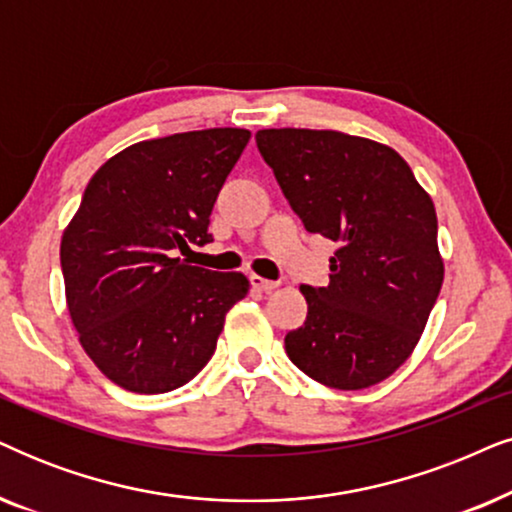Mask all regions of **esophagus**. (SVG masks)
<instances>
[{
	"label": "esophagus",
	"mask_w": 512,
	"mask_h": 512,
	"mask_svg": "<svg viewBox=\"0 0 512 512\" xmlns=\"http://www.w3.org/2000/svg\"><path fill=\"white\" fill-rule=\"evenodd\" d=\"M249 282H251V287H254L256 291H272V289H277V282L265 280V277H258V275H251Z\"/></svg>",
	"instance_id": "esophagus-1"
}]
</instances>
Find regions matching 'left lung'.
Returning <instances> with one entry per match:
<instances>
[{"label":"left lung","mask_w":512,"mask_h":512,"mask_svg":"<svg viewBox=\"0 0 512 512\" xmlns=\"http://www.w3.org/2000/svg\"><path fill=\"white\" fill-rule=\"evenodd\" d=\"M256 145L305 230L338 244L327 287H301L308 317L284 338L289 360L322 386H376L414 353L440 296L433 199L369 138L263 129Z\"/></svg>","instance_id":"8db88e82"}]
</instances>
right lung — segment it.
<instances>
[{
  "mask_svg": "<svg viewBox=\"0 0 512 512\" xmlns=\"http://www.w3.org/2000/svg\"><path fill=\"white\" fill-rule=\"evenodd\" d=\"M249 138L225 126L134 143L86 185L61 240L65 298L86 355L119 388L185 386L249 294L242 272L178 258L211 242V209Z\"/></svg>",
  "mask_w": 512,
  "mask_h": 512,
  "instance_id": "right-lung-1",
  "label": "right lung"
}]
</instances>
